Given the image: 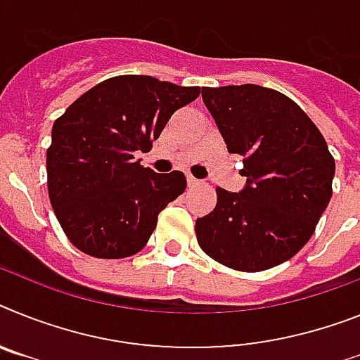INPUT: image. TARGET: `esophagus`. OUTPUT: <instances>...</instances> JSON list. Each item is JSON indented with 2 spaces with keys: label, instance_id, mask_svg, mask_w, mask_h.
<instances>
[{
  "label": "esophagus",
  "instance_id": "1",
  "mask_svg": "<svg viewBox=\"0 0 360 360\" xmlns=\"http://www.w3.org/2000/svg\"><path fill=\"white\" fill-rule=\"evenodd\" d=\"M199 185H203L201 181L195 179L194 175H188V186H199Z\"/></svg>",
  "mask_w": 360,
  "mask_h": 360
}]
</instances>
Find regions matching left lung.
<instances>
[{
    "mask_svg": "<svg viewBox=\"0 0 360 360\" xmlns=\"http://www.w3.org/2000/svg\"><path fill=\"white\" fill-rule=\"evenodd\" d=\"M203 102L231 153L243 155L245 188H216L198 217L199 247L221 265L258 273L306 245L331 199L335 159L297 102L256 86L203 87Z\"/></svg>",
    "mask_w": 360,
    "mask_h": 360,
    "instance_id": "obj_1",
    "label": "left lung"
}]
</instances>
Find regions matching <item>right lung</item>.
Returning <instances> with one entry per match:
<instances>
[{"label":"right lung","instance_id":"1","mask_svg":"<svg viewBox=\"0 0 360 360\" xmlns=\"http://www.w3.org/2000/svg\"><path fill=\"white\" fill-rule=\"evenodd\" d=\"M199 87L122 75L96 84L53 124L47 188L72 245L95 258L137 255L157 216L186 188L183 172L155 174L135 159Z\"/></svg>","mask_w":360,"mask_h":360}]
</instances>
